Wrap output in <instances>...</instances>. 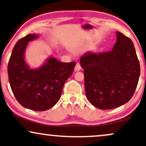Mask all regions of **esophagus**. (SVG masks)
Returning a JSON list of instances; mask_svg holds the SVG:
<instances>
[{
  "mask_svg": "<svg viewBox=\"0 0 146 146\" xmlns=\"http://www.w3.org/2000/svg\"><path fill=\"white\" fill-rule=\"evenodd\" d=\"M81 69H82V67H81L80 64H79V63H77L76 65H75V71H80Z\"/></svg>",
  "mask_w": 146,
  "mask_h": 146,
  "instance_id": "obj_1",
  "label": "esophagus"
}]
</instances>
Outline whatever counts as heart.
<instances>
[{
  "mask_svg": "<svg viewBox=\"0 0 146 146\" xmlns=\"http://www.w3.org/2000/svg\"><path fill=\"white\" fill-rule=\"evenodd\" d=\"M89 45H90V44H86V46H85V47H88V46H89Z\"/></svg>",
  "mask_w": 146,
  "mask_h": 146,
  "instance_id": "b5f03b06",
  "label": "heart"
}]
</instances>
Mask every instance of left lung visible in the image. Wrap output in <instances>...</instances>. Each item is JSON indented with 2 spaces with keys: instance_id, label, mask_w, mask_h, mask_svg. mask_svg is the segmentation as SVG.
Masks as SVG:
<instances>
[{
  "instance_id": "left-lung-1",
  "label": "left lung",
  "mask_w": 146,
  "mask_h": 146,
  "mask_svg": "<svg viewBox=\"0 0 146 146\" xmlns=\"http://www.w3.org/2000/svg\"><path fill=\"white\" fill-rule=\"evenodd\" d=\"M116 34L112 50L86 53L80 58L86 97L99 109H112L129 102L139 81L140 65L134 44L122 33Z\"/></svg>"
}]
</instances>
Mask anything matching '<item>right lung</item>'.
<instances>
[{"label": "right lung", "mask_w": 146, "mask_h": 146, "mask_svg": "<svg viewBox=\"0 0 146 146\" xmlns=\"http://www.w3.org/2000/svg\"><path fill=\"white\" fill-rule=\"evenodd\" d=\"M38 38V34H30L17 42L9 61L8 75L12 92L19 104L28 109L44 111L60 99L75 62H61L49 56L40 67L30 68L25 61V52L29 42Z\"/></svg>", "instance_id": "add662e5"}]
</instances>
